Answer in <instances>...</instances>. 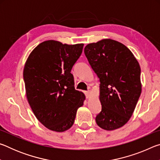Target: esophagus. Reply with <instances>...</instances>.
Listing matches in <instances>:
<instances>
[{"mask_svg": "<svg viewBox=\"0 0 160 160\" xmlns=\"http://www.w3.org/2000/svg\"><path fill=\"white\" fill-rule=\"evenodd\" d=\"M85 94L87 98H88L89 97H90V91H85Z\"/></svg>", "mask_w": 160, "mask_h": 160, "instance_id": "esophagus-1", "label": "esophagus"}]
</instances>
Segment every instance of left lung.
<instances>
[{
	"label": "left lung",
	"instance_id": "1",
	"mask_svg": "<svg viewBox=\"0 0 160 160\" xmlns=\"http://www.w3.org/2000/svg\"><path fill=\"white\" fill-rule=\"evenodd\" d=\"M84 52L100 82L102 111L96 123L107 131L121 128L131 117L141 94L138 62L125 45L109 39L88 44Z\"/></svg>",
	"mask_w": 160,
	"mask_h": 160
}]
</instances>
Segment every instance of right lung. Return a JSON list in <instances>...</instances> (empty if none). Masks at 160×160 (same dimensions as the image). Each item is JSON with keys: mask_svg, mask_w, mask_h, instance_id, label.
<instances>
[{"mask_svg": "<svg viewBox=\"0 0 160 160\" xmlns=\"http://www.w3.org/2000/svg\"><path fill=\"white\" fill-rule=\"evenodd\" d=\"M75 45L48 40L29 54L23 70L26 95L35 116L48 129L63 132L73 125L85 96L75 89L70 72L82 52Z\"/></svg>", "mask_w": 160, "mask_h": 160, "instance_id": "1", "label": "right lung"}]
</instances>
